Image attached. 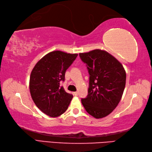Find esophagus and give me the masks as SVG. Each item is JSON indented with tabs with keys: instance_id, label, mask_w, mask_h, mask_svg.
<instances>
[{
	"instance_id": "1",
	"label": "esophagus",
	"mask_w": 152,
	"mask_h": 152,
	"mask_svg": "<svg viewBox=\"0 0 152 152\" xmlns=\"http://www.w3.org/2000/svg\"><path fill=\"white\" fill-rule=\"evenodd\" d=\"M78 95V91H76V92H74V96H77Z\"/></svg>"
}]
</instances>
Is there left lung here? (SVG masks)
<instances>
[{"label": "left lung", "instance_id": "left-lung-1", "mask_svg": "<svg viewBox=\"0 0 152 152\" xmlns=\"http://www.w3.org/2000/svg\"><path fill=\"white\" fill-rule=\"evenodd\" d=\"M90 74L87 97L82 99L86 111L96 118L109 115L117 107L126 84V72L121 62L105 50L80 53Z\"/></svg>", "mask_w": 152, "mask_h": 152}]
</instances>
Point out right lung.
Wrapping results in <instances>:
<instances>
[{
	"label": "right lung",
	"instance_id": "1",
	"mask_svg": "<svg viewBox=\"0 0 152 152\" xmlns=\"http://www.w3.org/2000/svg\"><path fill=\"white\" fill-rule=\"evenodd\" d=\"M78 54L52 51L40 59L31 71L29 91L35 105L45 114L56 117L66 111L73 96L61 86L65 72Z\"/></svg>",
	"mask_w": 152,
	"mask_h": 152
}]
</instances>
